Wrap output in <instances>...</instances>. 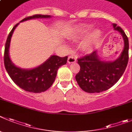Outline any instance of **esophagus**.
<instances>
[{
	"label": "esophagus",
	"instance_id": "obj_1",
	"mask_svg": "<svg viewBox=\"0 0 132 132\" xmlns=\"http://www.w3.org/2000/svg\"><path fill=\"white\" fill-rule=\"evenodd\" d=\"M76 61V58L72 55H71L68 57V60H67V62L69 63H75Z\"/></svg>",
	"mask_w": 132,
	"mask_h": 132
}]
</instances>
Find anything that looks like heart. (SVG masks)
I'll return each mask as SVG.
<instances>
[{
	"instance_id": "b5f03b06",
	"label": "heart",
	"mask_w": 132,
	"mask_h": 132,
	"mask_svg": "<svg viewBox=\"0 0 132 132\" xmlns=\"http://www.w3.org/2000/svg\"><path fill=\"white\" fill-rule=\"evenodd\" d=\"M91 27L90 25H85L82 27L80 29L78 36L80 37H83L88 33L90 31ZM100 37V31L98 29H96L92 32L86 38L85 41L83 43V48L86 51H90L93 48V47L95 45L96 42L98 40Z\"/></svg>"
}]
</instances>
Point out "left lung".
Returning a JSON list of instances; mask_svg holds the SVG:
<instances>
[{
	"mask_svg": "<svg viewBox=\"0 0 132 132\" xmlns=\"http://www.w3.org/2000/svg\"><path fill=\"white\" fill-rule=\"evenodd\" d=\"M115 30L121 33L124 41L122 52L114 61H101L96 51L78 59L80 67L76 80L82 90L88 93H100L114 86L122 76L128 62V38L124 31L113 24Z\"/></svg>",
	"mask_w": 132,
	"mask_h": 132,
	"instance_id": "8db88e82",
	"label": "left lung"
}]
</instances>
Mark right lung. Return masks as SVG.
<instances>
[{
    "label": "right lung",
    "mask_w": 132,
    "mask_h": 132,
    "mask_svg": "<svg viewBox=\"0 0 132 132\" xmlns=\"http://www.w3.org/2000/svg\"><path fill=\"white\" fill-rule=\"evenodd\" d=\"M51 18L49 15H36L24 18L20 22L35 18ZM19 23L13 27L9 33L5 44L4 63L6 70L16 85L25 91L32 93H40L47 90L52 85L57 75L58 69L67 63L68 57H61L52 55L48 60L38 67L32 69H23L14 65L9 57L10 43L13 32Z\"/></svg>",
    "instance_id": "right-lung-1"
}]
</instances>
